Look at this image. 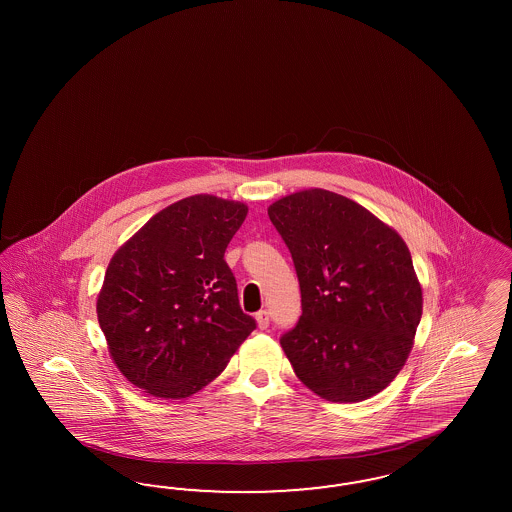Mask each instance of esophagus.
<instances>
[{
	"label": "esophagus",
	"mask_w": 512,
	"mask_h": 512,
	"mask_svg": "<svg viewBox=\"0 0 512 512\" xmlns=\"http://www.w3.org/2000/svg\"><path fill=\"white\" fill-rule=\"evenodd\" d=\"M255 319H257V326L261 328V330H266L268 325H270V313L266 310H261L257 315H255Z\"/></svg>",
	"instance_id": "1"
}]
</instances>
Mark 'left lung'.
I'll return each mask as SVG.
<instances>
[{"label":"left lung","instance_id":"1","mask_svg":"<svg viewBox=\"0 0 512 512\" xmlns=\"http://www.w3.org/2000/svg\"><path fill=\"white\" fill-rule=\"evenodd\" d=\"M268 217L302 293L279 340L296 377L328 402L372 398L402 370L422 315L409 248L358 202L317 187L272 202Z\"/></svg>","mask_w":512,"mask_h":512}]
</instances>
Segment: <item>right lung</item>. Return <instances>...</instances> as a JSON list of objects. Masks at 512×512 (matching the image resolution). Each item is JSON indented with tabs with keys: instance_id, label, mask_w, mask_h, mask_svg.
Returning a JSON list of instances; mask_svg holds the SVG:
<instances>
[{
	"instance_id": "right-lung-1",
	"label": "right lung",
	"mask_w": 512,
	"mask_h": 512,
	"mask_svg": "<svg viewBox=\"0 0 512 512\" xmlns=\"http://www.w3.org/2000/svg\"><path fill=\"white\" fill-rule=\"evenodd\" d=\"M244 202L193 195L157 212L110 259L97 319L110 358L150 396L187 398L255 330L223 255Z\"/></svg>"
}]
</instances>
